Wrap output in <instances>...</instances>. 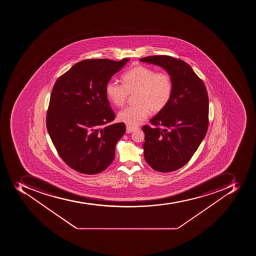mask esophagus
Returning a JSON list of instances; mask_svg holds the SVG:
<instances>
[{
  "label": "esophagus",
  "instance_id": "esophagus-1",
  "mask_svg": "<svg viewBox=\"0 0 256 256\" xmlns=\"http://www.w3.org/2000/svg\"><path fill=\"white\" fill-rule=\"evenodd\" d=\"M138 127H134L131 126H126V133L130 134L131 132H133V131L136 130H138Z\"/></svg>",
  "mask_w": 256,
  "mask_h": 256
}]
</instances>
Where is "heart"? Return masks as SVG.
<instances>
[{"instance_id": "1", "label": "heart", "mask_w": 256, "mask_h": 256, "mask_svg": "<svg viewBox=\"0 0 256 256\" xmlns=\"http://www.w3.org/2000/svg\"><path fill=\"white\" fill-rule=\"evenodd\" d=\"M122 84L109 82L106 84V95L116 106L125 105L129 94L135 95L138 105L119 112L118 118L129 126H137L147 118L150 112L158 113L170 101L173 82L167 72H158L152 68L138 64L122 76Z\"/></svg>"}]
</instances>
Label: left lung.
<instances>
[{"label": "left lung", "mask_w": 256, "mask_h": 256, "mask_svg": "<svg viewBox=\"0 0 256 256\" xmlns=\"http://www.w3.org/2000/svg\"><path fill=\"white\" fill-rule=\"evenodd\" d=\"M143 62L165 68L173 82L168 105L143 126L144 158L154 170L174 172L196 153L208 132L209 99L204 82L188 63L166 55L146 56Z\"/></svg>", "instance_id": "8db88e82"}]
</instances>
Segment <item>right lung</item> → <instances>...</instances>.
Instances as JSON below:
<instances>
[{"label": "right lung", "instance_id": "right-lung-1", "mask_svg": "<svg viewBox=\"0 0 256 256\" xmlns=\"http://www.w3.org/2000/svg\"><path fill=\"white\" fill-rule=\"evenodd\" d=\"M129 58L87 59L72 66L56 80L47 110L46 127L63 161L79 173L105 170L125 123L106 126L115 118L106 84Z\"/></svg>", "mask_w": 256, "mask_h": 256}]
</instances>
